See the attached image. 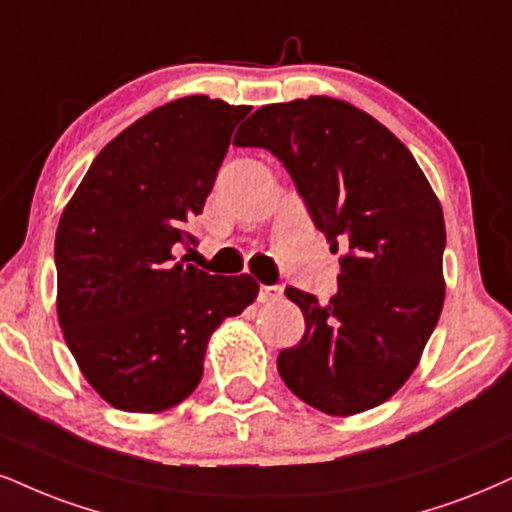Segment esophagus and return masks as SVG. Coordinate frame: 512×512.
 Masks as SVG:
<instances>
[{
    "label": "esophagus",
    "instance_id": "34e87169",
    "mask_svg": "<svg viewBox=\"0 0 512 512\" xmlns=\"http://www.w3.org/2000/svg\"><path fill=\"white\" fill-rule=\"evenodd\" d=\"M280 296H282L280 285H261V289H258V301H263V304L280 299Z\"/></svg>",
    "mask_w": 512,
    "mask_h": 512
}]
</instances>
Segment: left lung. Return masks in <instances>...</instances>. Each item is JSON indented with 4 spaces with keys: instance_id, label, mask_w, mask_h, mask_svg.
I'll list each match as a JSON object with an SVG mask.
<instances>
[{
    "instance_id": "obj_1",
    "label": "left lung",
    "mask_w": 512,
    "mask_h": 512,
    "mask_svg": "<svg viewBox=\"0 0 512 512\" xmlns=\"http://www.w3.org/2000/svg\"><path fill=\"white\" fill-rule=\"evenodd\" d=\"M232 144L268 149L330 249H344L327 304L285 289L306 332L277 356L280 377L327 415L380 406L415 370L444 306L446 227L425 173L380 121L332 97L261 106Z\"/></svg>"
}]
</instances>
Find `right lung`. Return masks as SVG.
I'll return each mask as SVG.
<instances>
[{"label": "right lung", "instance_id": "obj_1", "mask_svg": "<svg viewBox=\"0 0 512 512\" xmlns=\"http://www.w3.org/2000/svg\"><path fill=\"white\" fill-rule=\"evenodd\" d=\"M249 106L204 94L154 109L92 161L54 242L56 311L85 380L113 408L159 413L204 375L206 344L258 294L251 275L178 261Z\"/></svg>", "mask_w": 512, "mask_h": 512}]
</instances>
